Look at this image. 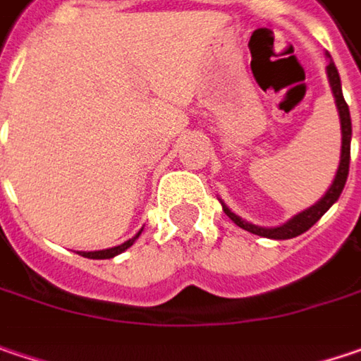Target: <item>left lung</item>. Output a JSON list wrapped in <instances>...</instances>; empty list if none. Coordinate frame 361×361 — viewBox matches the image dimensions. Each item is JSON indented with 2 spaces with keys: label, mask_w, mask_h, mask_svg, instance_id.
Instances as JSON below:
<instances>
[{
  "label": "left lung",
  "mask_w": 361,
  "mask_h": 361,
  "mask_svg": "<svg viewBox=\"0 0 361 361\" xmlns=\"http://www.w3.org/2000/svg\"><path fill=\"white\" fill-rule=\"evenodd\" d=\"M326 75H329V84H331V90L335 96V104H337V111H339V118H341V160H339V168H337V174L331 183V187L326 189V193L322 195L321 199L310 205L308 209L296 214L294 218H290L286 224L281 226H275V228H263V226H255L250 221H246L240 216H236L221 199V207H224V214L232 219L236 226H240L243 230L250 232V234H257V236H263V238H273V240H288V238H296L300 234H304L308 228H312L319 219L329 212V207L339 199V195L345 187V180H348L349 174V149H351V116H349V106L343 98V92H341V78H339V71L333 63L331 55L326 53Z\"/></svg>",
  "instance_id": "8db88e82"
}]
</instances>
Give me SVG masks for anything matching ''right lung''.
Here are the masks:
<instances>
[{"label":"right lung","instance_id":"right-lung-1","mask_svg":"<svg viewBox=\"0 0 361 361\" xmlns=\"http://www.w3.org/2000/svg\"><path fill=\"white\" fill-rule=\"evenodd\" d=\"M143 230V228H142ZM142 230L133 236V238H129L127 243H123V245L118 246H113V248H104V250H90V252H80L82 257H88V259H113L116 255H121L123 250H127L129 246L133 245L137 238H140V234H142Z\"/></svg>","mask_w":361,"mask_h":361}]
</instances>
